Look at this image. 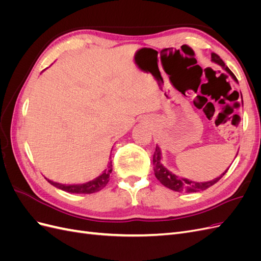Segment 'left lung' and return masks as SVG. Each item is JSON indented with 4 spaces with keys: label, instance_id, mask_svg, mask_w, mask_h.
<instances>
[{
    "label": "left lung",
    "instance_id": "1",
    "mask_svg": "<svg viewBox=\"0 0 261 261\" xmlns=\"http://www.w3.org/2000/svg\"><path fill=\"white\" fill-rule=\"evenodd\" d=\"M211 62L216 63L219 66L222 67L225 72L230 75L233 80L239 83L238 80H236L235 75L231 72V69L228 68L225 64L224 62L222 61L218 54L216 53H211ZM242 96V93H241ZM242 102H243V98H242ZM228 170V169H227ZM227 170L223 173V174H221L219 177L212 179V180H208V181H194L192 179H188L185 177H181L178 176L177 174H174V173H172L170 170H168L167 168L164 167L162 164V152H161V149L159 148V146H155V151L153 154V171H154V175L155 177L159 179L160 183L168 187L172 191L174 192H185V193H196V192H201L204 191V189L209 188L210 186L215 185L217 181L222 177L225 173L227 172Z\"/></svg>",
    "mask_w": 261,
    "mask_h": 261
}]
</instances>
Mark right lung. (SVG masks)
<instances>
[{"instance_id":"right-lung-1","label":"right lung","mask_w":261,"mask_h":261,"mask_svg":"<svg viewBox=\"0 0 261 261\" xmlns=\"http://www.w3.org/2000/svg\"><path fill=\"white\" fill-rule=\"evenodd\" d=\"M110 159H111V156H110ZM111 172H112V161L110 160L108 164V169H106L103 172H102L98 177L93 178L92 180L86 181V183H83V184H61L48 178L45 179L48 180L51 185L70 194H92V193H97L101 191V189L108 184Z\"/></svg>"}]
</instances>
